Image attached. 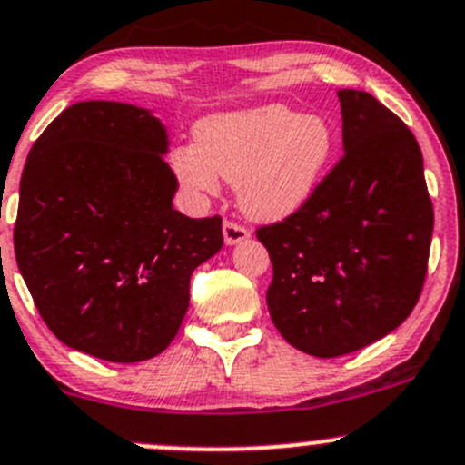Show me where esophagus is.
Masks as SVG:
<instances>
[{
	"instance_id": "esophagus-1",
	"label": "esophagus",
	"mask_w": 465,
	"mask_h": 465,
	"mask_svg": "<svg viewBox=\"0 0 465 465\" xmlns=\"http://www.w3.org/2000/svg\"><path fill=\"white\" fill-rule=\"evenodd\" d=\"M223 236H224V242H227V245H238V242L247 241L249 232L242 227V224L233 223V220H224Z\"/></svg>"
}]
</instances>
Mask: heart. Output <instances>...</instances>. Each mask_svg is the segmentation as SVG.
Wrapping results in <instances>:
<instances>
[{"instance_id": "1", "label": "heart", "mask_w": 465, "mask_h": 465, "mask_svg": "<svg viewBox=\"0 0 465 465\" xmlns=\"http://www.w3.org/2000/svg\"><path fill=\"white\" fill-rule=\"evenodd\" d=\"M195 144L178 146L171 167L183 184L216 193L236 183L238 204L256 220H281L298 212L319 187L334 151V131L319 115L282 104L204 117Z\"/></svg>"}]
</instances>
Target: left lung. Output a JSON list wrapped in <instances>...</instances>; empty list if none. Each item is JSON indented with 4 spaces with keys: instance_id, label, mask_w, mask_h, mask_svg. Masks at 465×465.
<instances>
[{
    "instance_id": "1",
    "label": "left lung",
    "mask_w": 465,
    "mask_h": 465,
    "mask_svg": "<svg viewBox=\"0 0 465 465\" xmlns=\"http://www.w3.org/2000/svg\"><path fill=\"white\" fill-rule=\"evenodd\" d=\"M336 95L343 158L298 212L256 229L273 267V325L319 359L365 348L408 319L426 281L434 227L412 131L370 93Z\"/></svg>"
}]
</instances>
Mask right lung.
Masks as SVG:
<instances>
[{
  "label": "right lung",
  "instance_id": "right-lung-1",
  "mask_svg": "<svg viewBox=\"0 0 465 465\" xmlns=\"http://www.w3.org/2000/svg\"><path fill=\"white\" fill-rule=\"evenodd\" d=\"M167 129L122 102H77L33 144L19 183L15 258L48 330L111 363L158 356L178 334L189 281L223 247V218L171 200Z\"/></svg>",
  "mask_w": 465,
  "mask_h": 465
}]
</instances>
